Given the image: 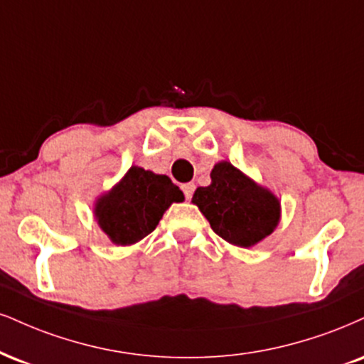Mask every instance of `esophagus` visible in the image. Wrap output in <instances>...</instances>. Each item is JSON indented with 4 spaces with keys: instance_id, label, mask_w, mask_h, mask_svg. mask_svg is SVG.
I'll return each mask as SVG.
<instances>
[{
    "instance_id": "esophagus-1",
    "label": "esophagus",
    "mask_w": 364,
    "mask_h": 364,
    "mask_svg": "<svg viewBox=\"0 0 364 364\" xmlns=\"http://www.w3.org/2000/svg\"><path fill=\"white\" fill-rule=\"evenodd\" d=\"M181 190H183V193H185L186 200H190L191 195H193V191H195V185L193 183H185V185L181 186Z\"/></svg>"
}]
</instances>
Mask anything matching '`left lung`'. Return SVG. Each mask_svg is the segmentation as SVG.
Wrapping results in <instances>:
<instances>
[{
	"label": "left lung",
	"instance_id": "1",
	"mask_svg": "<svg viewBox=\"0 0 364 364\" xmlns=\"http://www.w3.org/2000/svg\"><path fill=\"white\" fill-rule=\"evenodd\" d=\"M210 178L212 183L196 188L191 201L217 235L232 246L247 249L273 234L282 218V203L273 191L229 161H218Z\"/></svg>",
	"mask_w": 364,
	"mask_h": 364
}]
</instances>
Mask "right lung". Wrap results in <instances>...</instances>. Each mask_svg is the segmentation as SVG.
<instances>
[{"mask_svg": "<svg viewBox=\"0 0 364 364\" xmlns=\"http://www.w3.org/2000/svg\"><path fill=\"white\" fill-rule=\"evenodd\" d=\"M185 195L166 174L132 166L95 201L93 215L115 246H132L156 229L164 212Z\"/></svg>", "mask_w": 364, "mask_h": 364, "instance_id": "1", "label": "right lung"}]
</instances>
